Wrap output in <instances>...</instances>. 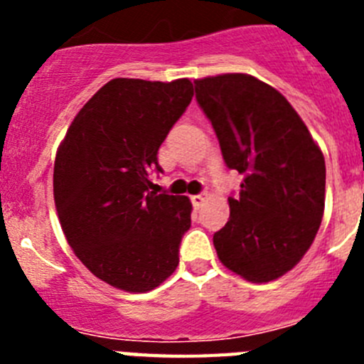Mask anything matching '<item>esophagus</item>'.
Segmentation results:
<instances>
[{"label": "esophagus", "mask_w": 364, "mask_h": 364, "mask_svg": "<svg viewBox=\"0 0 364 364\" xmlns=\"http://www.w3.org/2000/svg\"><path fill=\"white\" fill-rule=\"evenodd\" d=\"M191 202L193 205L198 210V208H202V205L208 202V197H205V195H195V197H191Z\"/></svg>", "instance_id": "esophagus-1"}]
</instances>
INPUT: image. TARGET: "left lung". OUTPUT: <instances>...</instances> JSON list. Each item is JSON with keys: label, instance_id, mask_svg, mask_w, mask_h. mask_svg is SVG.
Returning a JSON list of instances; mask_svg holds the SVG:
<instances>
[{"label": "left lung", "instance_id": "1", "mask_svg": "<svg viewBox=\"0 0 364 364\" xmlns=\"http://www.w3.org/2000/svg\"><path fill=\"white\" fill-rule=\"evenodd\" d=\"M222 156L244 176L228 198L230 220L213 235L218 260L247 282H272L310 250L324 213L319 144L277 89L252 74L195 80Z\"/></svg>", "mask_w": 364, "mask_h": 364}]
</instances>
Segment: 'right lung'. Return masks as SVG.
<instances>
[{"label": "right lung", "instance_id": "add662e5", "mask_svg": "<svg viewBox=\"0 0 364 364\" xmlns=\"http://www.w3.org/2000/svg\"><path fill=\"white\" fill-rule=\"evenodd\" d=\"M188 78H114L78 111L54 160V204L74 255L112 288L146 294L178 266L193 205L159 195L149 173L193 98Z\"/></svg>", "mask_w": 364, "mask_h": 364}]
</instances>
